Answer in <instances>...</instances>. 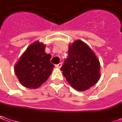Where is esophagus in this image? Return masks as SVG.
I'll use <instances>...</instances> for the list:
<instances>
[{
  "label": "esophagus",
  "mask_w": 122,
  "mask_h": 122,
  "mask_svg": "<svg viewBox=\"0 0 122 122\" xmlns=\"http://www.w3.org/2000/svg\"><path fill=\"white\" fill-rule=\"evenodd\" d=\"M56 66V68H60L62 66V63H59V64H57V65H56L55 66Z\"/></svg>",
  "instance_id": "obj_1"
}]
</instances>
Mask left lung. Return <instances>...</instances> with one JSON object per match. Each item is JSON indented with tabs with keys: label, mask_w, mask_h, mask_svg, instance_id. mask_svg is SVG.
I'll return each mask as SVG.
<instances>
[{
	"label": "left lung",
	"mask_w": 122,
	"mask_h": 122,
	"mask_svg": "<svg viewBox=\"0 0 122 122\" xmlns=\"http://www.w3.org/2000/svg\"><path fill=\"white\" fill-rule=\"evenodd\" d=\"M70 86L84 91L95 85L100 78V63L92 50L81 40L69 46L68 59L61 68Z\"/></svg>",
	"instance_id": "8db88e82"
}]
</instances>
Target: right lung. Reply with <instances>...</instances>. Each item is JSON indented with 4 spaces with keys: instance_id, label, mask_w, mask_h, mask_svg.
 Segmentation results:
<instances>
[{
    "instance_id": "obj_1",
    "label": "right lung",
    "mask_w": 122,
    "mask_h": 122,
    "mask_svg": "<svg viewBox=\"0 0 122 122\" xmlns=\"http://www.w3.org/2000/svg\"><path fill=\"white\" fill-rule=\"evenodd\" d=\"M46 45L36 41L27 47L14 66V72L23 86L36 89L44 83L51 75L54 66L51 54L45 52Z\"/></svg>"
}]
</instances>
